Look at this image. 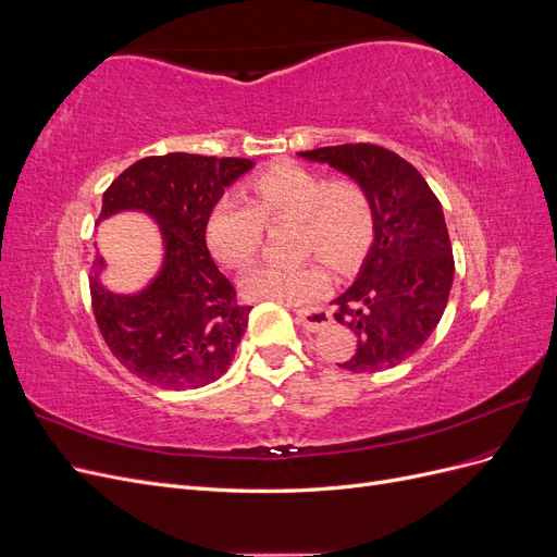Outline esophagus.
Wrapping results in <instances>:
<instances>
[{
    "mask_svg": "<svg viewBox=\"0 0 557 557\" xmlns=\"http://www.w3.org/2000/svg\"><path fill=\"white\" fill-rule=\"evenodd\" d=\"M297 320L309 332H318L332 323V313L325 309H301V311H297Z\"/></svg>",
    "mask_w": 557,
    "mask_h": 557,
    "instance_id": "1",
    "label": "esophagus"
}]
</instances>
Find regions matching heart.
<instances>
[{"mask_svg": "<svg viewBox=\"0 0 557 557\" xmlns=\"http://www.w3.org/2000/svg\"><path fill=\"white\" fill-rule=\"evenodd\" d=\"M297 218L299 252H318L336 272H348L364 256L374 234L372 201L356 181L334 178L301 164H276L250 181V201L218 199L207 221V244L218 262L239 269L258 256L268 223ZM330 285L318 260L264 262L242 276L248 299L307 305Z\"/></svg>", "mask_w": 557, "mask_h": 557, "instance_id": "1", "label": "heart"}]
</instances>
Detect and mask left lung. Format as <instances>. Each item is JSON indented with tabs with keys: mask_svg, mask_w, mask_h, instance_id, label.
<instances>
[{
	"mask_svg": "<svg viewBox=\"0 0 557 557\" xmlns=\"http://www.w3.org/2000/svg\"><path fill=\"white\" fill-rule=\"evenodd\" d=\"M297 156L350 176L374 211V242L358 278L332 301L336 323L358 336L339 367L358 374L397 367L428 342L448 305L455 262L440 199L413 164L374 144Z\"/></svg>",
	"mask_w": 557,
	"mask_h": 557,
	"instance_id": "1",
	"label": "left lung"
}]
</instances>
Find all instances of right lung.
I'll list each match as a JSON object with an SVG mask.
<instances>
[{
	"instance_id": "1",
	"label": "right lung",
	"mask_w": 557,
	"mask_h": 557,
	"mask_svg": "<svg viewBox=\"0 0 557 557\" xmlns=\"http://www.w3.org/2000/svg\"><path fill=\"white\" fill-rule=\"evenodd\" d=\"M252 160L166 153L134 162L102 197L99 221L121 213L150 215L162 234V267L146 288L111 293L95 258L90 295L95 320L117 362L164 391H193L221 379L248 327L250 307L237 301L207 248V221L225 188Z\"/></svg>"
}]
</instances>
